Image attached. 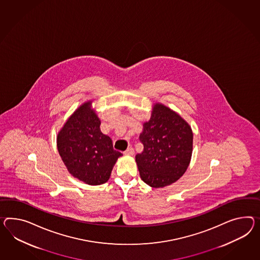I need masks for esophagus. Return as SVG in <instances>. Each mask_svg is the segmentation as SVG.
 <instances>
[{
  "instance_id": "34e87169",
  "label": "esophagus",
  "mask_w": 260,
  "mask_h": 260,
  "mask_svg": "<svg viewBox=\"0 0 260 260\" xmlns=\"http://www.w3.org/2000/svg\"><path fill=\"white\" fill-rule=\"evenodd\" d=\"M124 153L125 155H133L134 153H135V151H134V149L132 147H129L126 151H124V153Z\"/></svg>"
}]
</instances>
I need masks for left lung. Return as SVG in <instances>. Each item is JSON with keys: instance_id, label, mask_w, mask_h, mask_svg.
Returning a JSON list of instances; mask_svg holds the SVG:
<instances>
[{"instance_id": "8db88e82", "label": "left lung", "mask_w": 260, "mask_h": 260, "mask_svg": "<svg viewBox=\"0 0 260 260\" xmlns=\"http://www.w3.org/2000/svg\"><path fill=\"white\" fill-rule=\"evenodd\" d=\"M140 141L143 152L136 155V162L147 185L163 187L185 173L191 158L193 134L178 114L155 105L151 119L143 124Z\"/></svg>"}]
</instances>
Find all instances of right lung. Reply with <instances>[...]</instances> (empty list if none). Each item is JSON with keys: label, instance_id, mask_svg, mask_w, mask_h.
I'll use <instances>...</instances> for the list:
<instances>
[{"label": "right lung", "instance_id": "obj_1", "mask_svg": "<svg viewBox=\"0 0 260 260\" xmlns=\"http://www.w3.org/2000/svg\"><path fill=\"white\" fill-rule=\"evenodd\" d=\"M81 106L57 136V149L68 171L88 185L97 186L109 179L112 167L122 153L114 150L112 140L101 132V121Z\"/></svg>", "mask_w": 260, "mask_h": 260}]
</instances>
